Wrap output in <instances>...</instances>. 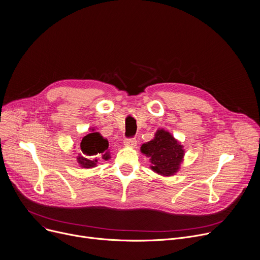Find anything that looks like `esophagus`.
<instances>
[{"label": "esophagus", "mask_w": 260, "mask_h": 260, "mask_svg": "<svg viewBox=\"0 0 260 260\" xmlns=\"http://www.w3.org/2000/svg\"><path fill=\"white\" fill-rule=\"evenodd\" d=\"M124 144L127 145V146L135 147L136 145H137V140H136L135 138H126V139L124 140Z\"/></svg>", "instance_id": "34e87169"}]
</instances>
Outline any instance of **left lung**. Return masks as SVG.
<instances>
[{
	"label": "left lung",
	"mask_w": 260,
	"mask_h": 260,
	"mask_svg": "<svg viewBox=\"0 0 260 260\" xmlns=\"http://www.w3.org/2000/svg\"><path fill=\"white\" fill-rule=\"evenodd\" d=\"M141 152L151 158L152 170L163 176L178 172L184 155L182 145L165 129H158L152 141L142 144Z\"/></svg>",
	"instance_id": "left-lung-1"
}]
</instances>
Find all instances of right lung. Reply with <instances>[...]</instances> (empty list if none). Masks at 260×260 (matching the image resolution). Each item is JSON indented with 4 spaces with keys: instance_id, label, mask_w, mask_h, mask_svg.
I'll return each instance as SVG.
<instances>
[{
    "instance_id": "obj_1",
    "label": "right lung",
    "mask_w": 260,
    "mask_h": 260,
    "mask_svg": "<svg viewBox=\"0 0 260 260\" xmlns=\"http://www.w3.org/2000/svg\"><path fill=\"white\" fill-rule=\"evenodd\" d=\"M92 132L94 131L92 129ZM80 148L82 156H79L77 159L82 168L89 169L95 167L100 157L104 160L111 158L107 151L108 141L104 139L98 132L86 135L80 143Z\"/></svg>"
}]
</instances>
